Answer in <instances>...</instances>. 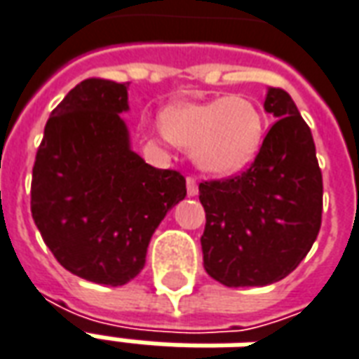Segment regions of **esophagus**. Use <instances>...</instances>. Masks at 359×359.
Returning a JSON list of instances; mask_svg holds the SVG:
<instances>
[{
    "label": "esophagus",
    "instance_id": "1",
    "mask_svg": "<svg viewBox=\"0 0 359 359\" xmlns=\"http://www.w3.org/2000/svg\"><path fill=\"white\" fill-rule=\"evenodd\" d=\"M187 192L188 196L198 194V182H196V177H192V175H188L187 177Z\"/></svg>",
    "mask_w": 359,
    "mask_h": 359
}]
</instances>
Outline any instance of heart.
<instances>
[{
	"label": "heart",
	"instance_id": "heart-1",
	"mask_svg": "<svg viewBox=\"0 0 359 359\" xmlns=\"http://www.w3.org/2000/svg\"><path fill=\"white\" fill-rule=\"evenodd\" d=\"M167 138L190 149L198 167L213 175L244 171L262 148L264 117L246 97L182 103L161 117Z\"/></svg>",
	"mask_w": 359,
	"mask_h": 359
}]
</instances>
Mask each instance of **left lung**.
<instances>
[{"label": "left lung", "instance_id": "1", "mask_svg": "<svg viewBox=\"0 0 359 359\" xmlns=\"http://www.w3.org/2000/svg\"><path fill=\"white\" fill-rule=\"evenodd\" d=\"M264 105L277 123L248 169L200 182L203 267L225 286L285 278L321 229L323 177L311 130L283 88H269Z\"/></svg>", "mask_w": 359, "mask_h": 359}]
</instances>
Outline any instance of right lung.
<instances>
[{"mask_svg":"<svg viewBox=\"0 0 359 359\" xmlns=\"http://www.w3.org/2000/svg\"><path fill=\"white\" fill-rule=\"evenodd\" d=\"M126 84L86 79L51 111L36 151L30 210L46 246L76 277L121 286L146 264L167 211L187 179L148 165L128 144L118 113Z\"/></svg>","mask_w":359,"mask_h":359,"instance_id":"add662e5","label":"right lung"}]
</instances>
